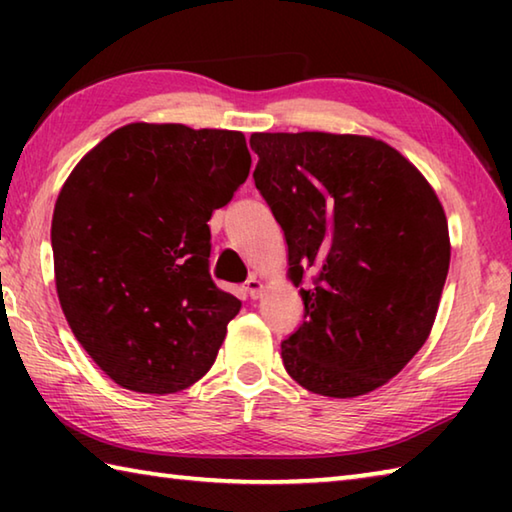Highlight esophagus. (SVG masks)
Listing matches in <instances>:
<instances>
[{"instance_id":"34e87169","label":"esophagus","mask_w":512,"mask_h":512,"mask_svg":"<svg viewBox=\"0 0 512 512\" xmlns=\"http://www.w3.org/2000/svg\"><path fill=\"white\" fill-rule=\"evenodd\" d=\"M244 284H246V289H248L250 293L257 291V289H255V287H257V277H255V275H248V280H246Z\"/></svg>"}]
</instances>
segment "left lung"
Returning <instances> with one entry per match:
<instances>
[{"label":"left lung","instance_id":"1","mask_svg":"<svg viewBox=\"0 0 512 512\" xmlns=\"http://www.w3.org/2000/svg\"><path fill=\"white\" fill-rule=\"evenodd\" d=\"M248 171L223 131L142 121L69 173L51 221L58 300L121 388L169 395L212 368L241 302L212 280L207 221Z\"/></svg>","mask_w":512,"mask_h":512}]
</instances>
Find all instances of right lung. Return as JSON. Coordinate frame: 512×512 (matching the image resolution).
Instances as JSON below:
<instances>
[{"mask_svg": "<svg viewBox=\"0 0 512 512\" xmlns=\"http://www.w3.org/2000/svg\"><path fill=\"white\" fill-rule=\"evenodd\" d=\"M255 187L287 239L305 316L282 341L302 388L357 397L384 386L429 339L449 271L438 196L400 153L361 135L273 133L255 144Z\"/></svg>", "mask_w": 512, "mask_h": 512, "instance_id": "right-lung-1", "label": "right lung"}]
</instances>
